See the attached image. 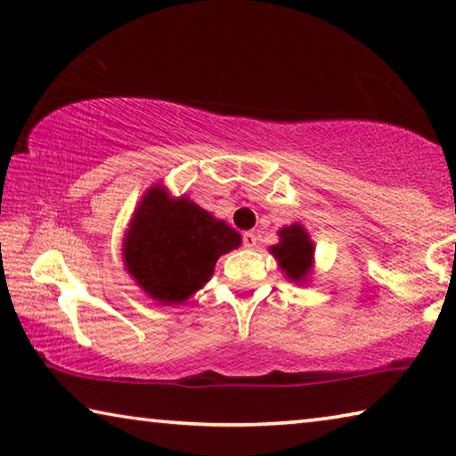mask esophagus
I'll return each mask as SVG.
<instances>
[{
	"label": "esophagus",
	"instance_id": "esophagus-1",
	"mask_svg": "<svg viewBox=\"0 0 456 456\" xmlns=\"http://www.w3.org/2000/svg\"><path fill=\"white\" fill-rule=\"evenodd\" d=\"M256 245H257V235L253 233V231H247V233H243V247H247V249H253Z\"/></svg>",
	"mask_w": 456,
	"mask_h": 456
}]
</instances>
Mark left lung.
I'll return each mask as SVG.
<instances>
[{"label": "left lung", "mask_w": 456, "mask_h": 456, "mask_svg": "<svg viewBox=\"0 0 456 456\" xmlns=\"http://www.w3.org/2000/svg\"><path fill=\"white\" fill-rule=\"evenodd\" d=\"M277 233H280V243L269 247V251L288 280L296 283L305 281L314 264V243L310 241V235L299 223L283 227Z\"/></svg>", "instance_id": "1"}]
</instances>
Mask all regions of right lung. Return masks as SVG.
<instances>
[{"mask_svg": "<svg viewBox=\"0 0 456 456\" xmlns=\"http://www.w3.org/2000/svg\"><path fill=\"white\" fill-rule=\"evenodd\" d=\"M241 235L187 197L173 199L154 184L130 221L122 257L146 296L165 305L183 304L209 281L221 256Z\"/></svg>", "mask_w": 456, "mask_h": 456, "instance_id": "right-lung-1", "label": "right lung"}]
</instances>
